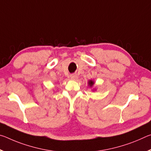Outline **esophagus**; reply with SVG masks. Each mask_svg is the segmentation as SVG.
<instances>
[{
	"mask_svg": "<svg viewBox=\"0 0 151 151\" xmlns=\"http://www.w3.org/2000/svg\"><path fill=\"white\" fill-rule=\"evenodd\" d=\"M70 78L73 79V80H76L77 78V75L76 74H72V75H70Z\"/></svg>",
	"mask_w": 151,
	"mask_h": 151,
	"instance_id": "34e87169",
	"label": "esophagus"
}]
</instances>
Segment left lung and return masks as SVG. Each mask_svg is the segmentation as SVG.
Instances as JSON below:
<instances>
[{
  "instance_id": "left-lung-1",
  "label": "left lung",
  "mask_w": 151,
  "mask_h": 151,
  "mask_svg": "<svg viewBox=\"0 0 151 151\" xmlns=\"http://www.w3.org/2000/svg\"><path fill=\"white\" fill-rule=\"evenodd\" d=\"M93 84H94V82H93V81H89V82H88V85H90V86H93Z\"/></svg>"
}]
</instances>
